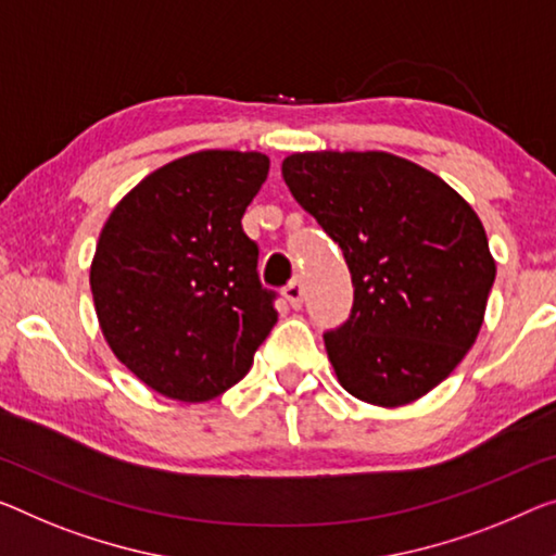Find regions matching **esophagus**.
I'll return each instance as SVG.
<instances>
[{"label": "esophagus", "instance_id": "obj_1", "mask_svg": "<svg viewBox=\"0 0 556 556\" xmlns=\"http://www.w3.org/2000/svg\"><path fill=\"white\" fill-rule=\"evenodd\" d=\"M283 298L290 303V307H301L303 305V286L301 280H290V283L283 288Z\"/></svg>", "mask_w": 556, "mask_h": 556}]
</instances>
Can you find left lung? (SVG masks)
<instances>
[{"instance_id":"left-lung-1","label":"left lung","mask_w":556,"mask_h":556,"mask_svg":"<svg viewBox=\"0 0 556 556\" xmlns=\"http://www.w3.org/2000/svg\"><path fill=\"white\" fill-rule=\"evenodd\" d=\"M283 178L353 276V313L323 336L338 382L378 407L420 400L480 336L497 273L480 216L388 151L290 153Z\"/></svg>"}]
</instances>
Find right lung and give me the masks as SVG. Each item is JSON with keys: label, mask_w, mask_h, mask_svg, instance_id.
Listing matches in <instances>:
<instances>
[{"label": "right lung", "mask_w": 556, "mask_h": 556, "mask_svg": "<svg viewBox=\"0 0 556 556\" xmlns=\"http://www.w3.org/2000/svg\"><path fill=\"white\" fill-rule=\"evenodd\" d=\"M268 168L258 151L189 153L136 184L101 228L89 270L101 332L159 395H224L276 326L241 226Z\"/></svg>", "instance_id": "add662e5"}]
</instances>
